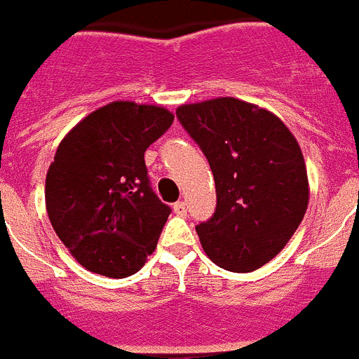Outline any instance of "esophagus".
I'll return each instance as SVG.
<instances>
[{"label":"esophagus","instance_id":"obj_1","mask_svg":"<svg viewBox=\"0 0 359 359\" xmlns=\"http://www.w3.org/2000/svg\"><path fill=\"white\" fill-rule=\"evenodd\" d=\"M173 210L177 215H186V210H188V208H186L184 201H179V203L173 204Z\"/></svg>","mask_w":359,"mask_h":359}]
</instances>
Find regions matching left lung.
Returning a JSON list of instances; mask_svg holds the SVG:
<instances>
[{
	"mask_svg": "<svg viewBox=\"0 0 359 359\" xmlns=\"http://www.w3.org/2000/svg\"><path fill=\"white\" fill-rule=\"evenodd\" d=\"M210 162L217 206L197 226L217 266L252 272L287 245L309 206L303 153L276 114L231 96L177 109Z\"/></svg>",
	"mask_w": 359,
	"mask_h": 359,
	"instance_id": "left-lung-1",
	"label": "left lung"
}]
</instances>
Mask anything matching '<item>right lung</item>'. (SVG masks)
Instances as JSON below:
<instances>
[{
  "instance_id": "right-lung-1",
  "label": "right lung",
  "mask_w": 359,
  "mask_h": 359,
  "mask_svg": "<svg viewBox=\"0 0 359 359\" xmlns=\"http://www.w3.org/2000/svg\"><path fill=\"white\" fill-rule=\"evenodd\" d=\"M171 123L164 107L113 102L60 142L45 204L56 236L87 270L133 276L155 252L171 208L153 191L144 153Z\"/></svg>"
}]
</instances>
